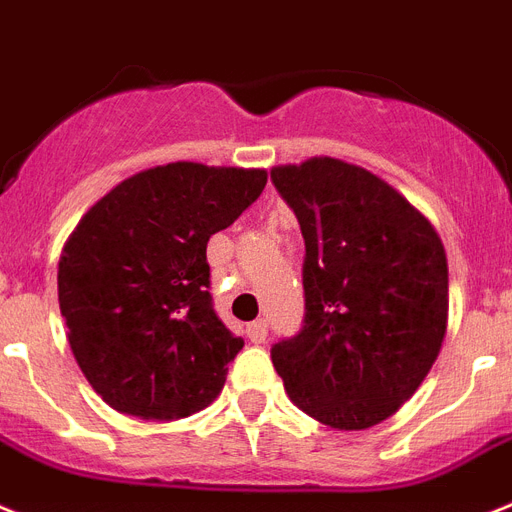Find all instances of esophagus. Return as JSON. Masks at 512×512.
Instances as JSON below:
<instances>
[{
  "mask_svg": "<svg viewBox=\"0 0 512 512\" xmlns=\"http://www.w3.org/2000/svg\"><path fill=\"white\" fill-rule=\"evenodd\" d=\"M246 335H248V340L259 345V342H264L266 335H269V327H266L264 319H256V322H251L246 327Z\"/></svg>",
  "mask_w": 512,
  "mask_h": 512,
  "instance_id": "1",
  "label": "esophagus"
}]
</instances>
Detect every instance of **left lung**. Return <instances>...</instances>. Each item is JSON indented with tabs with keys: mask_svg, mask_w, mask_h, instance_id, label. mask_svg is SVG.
Here are the masks:
<instances>
[{
	"mask_svg": "<svg viewBox=\"0 0 512 512\" xmlns=\"http://www.w3.org/2000/svg\"><path fill=\"white\" fill-rule=\"evenodd\" d=\"M301 225L306 314L272 363L301 411L356 432L398 411L447 329L442 240L398 190L340 159L274 167Z\"/></svg>",
	"mask_w": 512,
	"mask_h": 512,
	"instance_id": "left-lung-1",
	"label": "left lung"
}]
</instances>
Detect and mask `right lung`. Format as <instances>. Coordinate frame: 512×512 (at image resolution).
I'll use <instances>...</instances> for the list:
<instances>
[{"mask_svg": "<svg viewBox=\"0 0 512 512\" xmlns=\"http://www.w3.org/2000/svg\"><path fill=\"white\" fill-rule=\"evenodd\" d=\"M264 170L175 162L101 198L59 259V311L80 371L138 418L201 411L243 350L214 311L206 243L261 196Z\"/></svg>", "mask_w": 512, "mask_h": 512, "instance_id": "obj_1", "label": "right lung"}]
</instances>
